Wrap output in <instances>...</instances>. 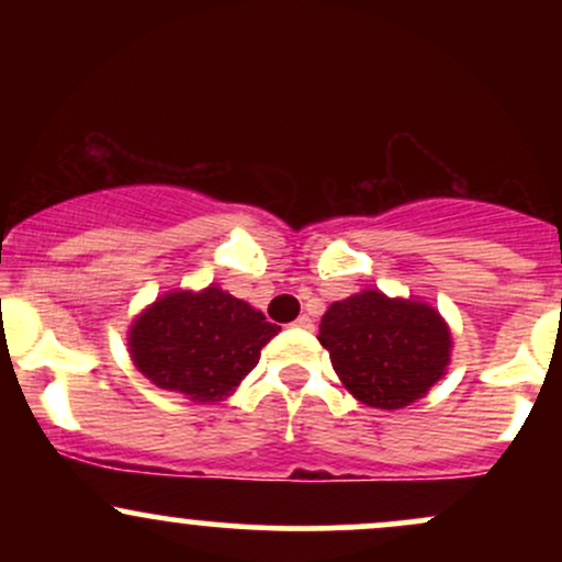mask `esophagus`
I'll return each instance as SVG.
<instances>
[{
	"instance_id": "34e87169",
	"label": "esophagus",
	"mask_w": 562,
	"mask_h": 562,
	"mask_svg": "<svg viewBox=\"0 0 562 562\" xmlns=\"http://www.w3.org/2000/svg\"><path fill=\"white\" fill-rule=\"evenodd\" d=\"M293 327H301V330H312L314 322H312V317H306V314H301V317L293 322Z\"/></svg>"
}]
</instances>
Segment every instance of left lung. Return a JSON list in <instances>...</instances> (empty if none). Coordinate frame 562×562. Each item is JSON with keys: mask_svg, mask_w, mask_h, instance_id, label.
<instances>
[{"mask_svg": "<svg viewBox=\"0 0 562 562\" xmlns=\"http://www.w3.org/2000/svg\"><path fill=\"white\" fill-rule=\"evenodd\" d=\"M319 344L330 351L333 370L359 402L402 409L443 375L451 335L428 303L364 290L327 308Z\"/></svg>", "mask_w": 562, "mask_h": 562, "instance_id": "obj_1", "label": "left lung"}]
</instances>
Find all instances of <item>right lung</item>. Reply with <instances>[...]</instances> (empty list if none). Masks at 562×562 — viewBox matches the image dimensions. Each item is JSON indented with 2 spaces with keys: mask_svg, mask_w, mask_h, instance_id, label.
Segmentation results:
<instances>
[{
  "mask_svg": "<svg viewBox=\"0 0 562 562\" xmlns=\"http://www.w3.org/2000/svg\"><path fill=\"white\" fill-rule=\"evenodd\" d=\"M277 333L280 327L261 312L211 285L153 303L132 325L128 348L137 370L158 389L211 404L237 389Z\"/></svg>",
  "mask_w": 562,
  "mask_h": 562,
  "instance_id": "add662e5",
  "label": "right lung"
}]
</instances>
